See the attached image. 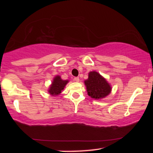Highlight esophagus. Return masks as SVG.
Segmentation results:
<instances>
[{"instance_id":"obj_1","label":"esophagus","mask_w":153,"mask_h":153,"mask_svg":"<svg viewBox=\"0 0 153 153\" xmlns=\"http://www.w3.org/2000/svg\"><path fill=\"white\" fill-rule=\"evenodd\" d=\"M74 80L76 82H79V78L78 77H75L74 78Z\"/></svg>"}]
</instances>
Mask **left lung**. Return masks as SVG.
Returning <instances> with one entry per match:
<instances>
[{
    "mask_svg": "<svg viewBox=\"0 0 153 153\" xmlns=\"http://www.w3.org/2000/svg\"><path fill=\"white\" fill-rule=\"evenodd\" d=\"M88 95L96 100H100L110 94L112 87L104 77L97 71H90L88 78L84 80Z\"/></svg>",
    "mask_w": 153,
    "mask_h": 153,
    "instance_id": "obj_1",
    "label": "left lung"
}]
</instances>
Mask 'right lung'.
Returning <instances> with one entry per match:
<instances>
[{
  "label": "right lung",
  "mask_w": 153,
  "mask_h": 153,
  "mask_svg": "<svg viewBox=\"0 0 153 153\" xmlns=\"http://www.w3.org/2000/svg\"><path fill=\"white\" fill-rule=\"evenodd\" d=\"M68 82V79L63 80L61 79L60 76H56L54 77L51 84L49 86L48 92L53 97H56L61 94Z\"/></svg>",
  "instance_id": "obj_1"
}]
</instances>
